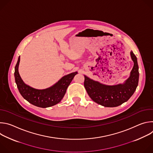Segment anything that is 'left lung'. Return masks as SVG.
I'll return each mask as SVG.
<instances>
[{
    "label": "left lung",
    "instance_id": "left-lung-1",
    "mask_svg": "<svg viewBox=\"0 0 153 153\" xmlns=\"http://www.w3.org/2000/svg\"><path fill=\"white\" fill-rule=\"evenodd\" d=\"M130 55L134 66L130 76L123 84L106 85L84 76V86L94 102L105 107H116L132 96L138 85L139 73L136 56L133 51H131Z\"/></svg>",
    "mask_w": 153,
    "mask_h": 153
}]
</instances>
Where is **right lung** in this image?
<instances>
[{"label":"right lung","instance_id":"1","mask_svg":"<svg viewBox=\"0 0 153 153\" xmlns=\"http://www.w3.org/2000/svg\"><path fill=\"white\" fill-rule=\"evenodd\" d=\"M20 56L15 67L14 77L17 88L22 97L28 102L40 108H47L59 103L66 93L68 86L77 72L70 73L62 77L50 88L37 90L25 84L19 73Z\"/></svg>","mask_w":153,"mask_h":153}]
</instances>
